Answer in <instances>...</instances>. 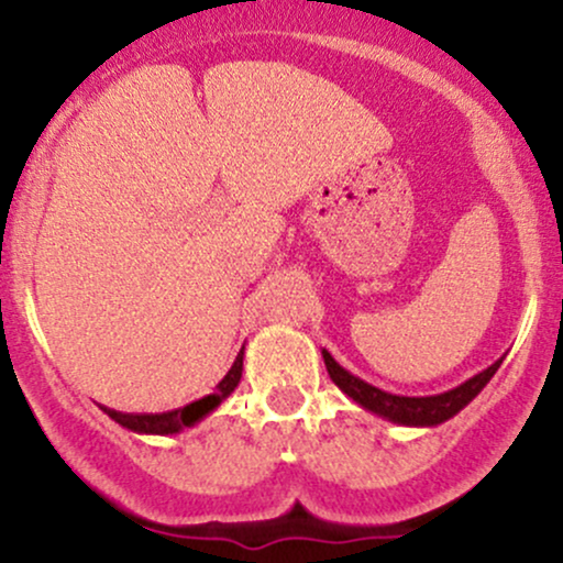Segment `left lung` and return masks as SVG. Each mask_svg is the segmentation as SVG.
I'll use <instances>...</instances> for the list:
<instances>
[{
    "label": "left lung",
    "instance_id": "obj_1",
    "mask_svg": "<svg viewBox=\"0 0 563 563\" xmlns=\"http://www.w3.org/2000/svg\"><path fill=\"white\" fill-rule=\"evenodd\" d=\"M322 360H325L328 376L346 397H352L354 402L363 405L365 410L378 412V416L389 418L394 423H405V426H437L448 418L461 412L471 399L479 394L487 380L495 376V371L500 367L503 357L487 367V371L476 373L474 378H468L466 384L455 386V389L444 391V394H434V397H399V394H389L380 391L376 386L365 384L352 373H346L328 352H322Z\"/></svg>",
    "mask_w": 563,
    "mask_h": 563
}]
</instances>
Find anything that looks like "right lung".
I'll list each match as a JSON object with an SVG mask.
<instances>
[{"mask_svg": "<svg viewBox=\"0 0 563 563\" xmlns=\"http://www.w3.org/2000/svg\"><path fill=\"white\" fill-rule=\"evenodd\" d=\"M241 373H243V349L228 371V376L219 380L217 391L206 394V397L196 399V402L177 407V410H169V412H119V410H111V407H102V410H106L115 423L126 426V429L132 431H142V434H177V431H183L185 426H192L203 416H209V412L214 410V407L222 402V399L228 397L238 384H241Z\"/></svg>", "mask_w": 563, "mask_h": 563, "instance_id": "right-lung-1", "label": "right lung"}]
</instances>
